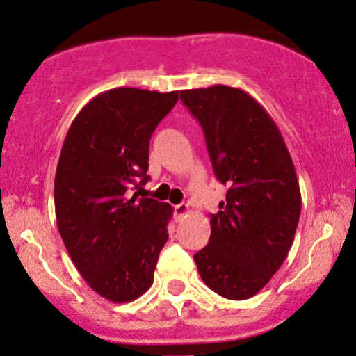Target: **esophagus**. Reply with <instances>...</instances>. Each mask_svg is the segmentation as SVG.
Wrapping results in <instances>:
<instances>
[{
	"label": "esophagus",
	"mask_w": 356,
	"mask_h": 356,
	"mask_svg": "<svg viewBox=\"0 0 356 356\" xmlns=\"http://www.w3.org/2000/svg\"><path fill=\"white\" fill-rule=\"evenodd\" d=\"M191 212V207H189V204H179V205H175L174 207V213H175V219H182L184 216H187V213Z\"/></svg>",
	"instance_id": "esophagus-1"
}]
</instances>
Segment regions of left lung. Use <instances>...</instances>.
Wrapping results in <instances>:
<instances>
[{
  "label": "left lung",
  "instance_id": "obj_1",
  "mask_svg": "<svg viewBox=\"0 0 356 356\" xmlns=\"http://www.w3.org/2000/svg\"><path fill=\"white\" fill-rule=\"evenodd\" d=\"M199 121L213 174L229 187L211 213V238L194 255L209 289L245 300L270 282L293 243L298 179L277 124L250 94L216 84L181 91Z\"/></svg>",
  "mask_w": 356,
  "mask_h": 356
}]
</instances>
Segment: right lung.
Wrapping results in <instances>:
<instances>
[{"label":"right lung","mask_w":356,"mask_h":356,"mask_svg":"<svg viewBox=\"0 0 356 356\" xmlns=\"http://www.w3.org/2000/svg\"><path fill=\"white\" fill-rule=\"evenodd\" d=\"M179 91L115 88L72 121L54 177L56 222L78 272L111 302L139 298L154 282L172 207L137 192L149 181V140Z\"/></svg>","instance_id":"add662e5"}]
</instances>
